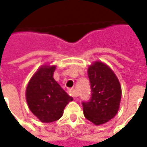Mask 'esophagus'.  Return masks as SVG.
<instances>
[{"label":"esophagus","mask_w":147,"mask_h":147,"mask_svg":"<svg viewBox=\"0 0 147 147\" xmlns=\"http://www.w3.org/2000/svg\"><path fill=\"white\" fill-rule=\"evenodd\" d=\"M68 92H69V93L70 95L71 96H73V97H77L78 96V94H77V92L75 89H74V88H71V89H69L68 90Z\"/></svg>","instance_id":"1"}]
</instances>
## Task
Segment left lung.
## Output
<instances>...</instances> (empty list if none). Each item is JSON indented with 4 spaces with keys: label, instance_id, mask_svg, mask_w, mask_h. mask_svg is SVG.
Here are the masks:
<instances>
[{
    "label": "left lung",
    "instance_id": "obj_1",
    "mask_svg": "<svg viewBox=\"0 0 147 147\" xmlns=\"http://www.w3.org/2000/svg\"><path fill=\"white\" fill-rule=\"evenodd\" d=\"M91 85V98L82 101L85 118L96 125L103 124L117 114L120 100L121 87L110 67L102 62H96L88 68Z\"/></svg>",
    "mask_w": 147,
    "mask_h": 147
}]
</instances>
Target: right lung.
I'll return each instance as SVG.
<instances>
[{
  "mask_svg": "<svg viewBox=\"0 0 147 147\" xmlns=\"http://www.w3.org/2000/svg\"><path fill=\"white\" fill-rule=\"evenodd\" d=\"M55 66H43L32 76L26 89L27 103L43 123L58 120L66 105L73 100L53 78Z\"/></svg>",
  "mask_w": 147,
  "mask_h": 147,
  "instance_id": "1",
  "label": "right lung"
}]
</instances>
